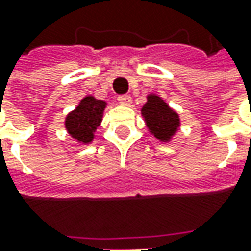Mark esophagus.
<instances>
[{"instance_id":"34e87169","label":"esophagus","mask_w":251,"mask_h":251,"mask_svg":"<svg viewBox=\"0 0 251 251\" xmlns=\"http://www.w3.org/2000/svg\"><path fill=\"white\" fill-rule=\"evenodd\" d=\"M118 102L124 106H129L131 103V97L130 95H120L118 97Z\"/></svg>"}]
</instances>
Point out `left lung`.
<instances>
[{
  "instance_id": "obj_1",
  "label": "left lung",
  "mask_w": 251,
  "mask_h": 251,
  "mask_svg": "<svg viewBox=\"0 0 251 251\" xmlns=\"http://www.w3.org/2000/svg\"><path fill=\"white\" fill-rule=\"evenodd\" d=\"M141 114L149 131L160 141H169L179 129V114L154 94L148 95V102L144 104Z\"/></svg>"
}]
</instances>
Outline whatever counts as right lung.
Instances as JSON below:
<instances>
[{
    "label": "right lung",
    "mask_w": 251,
    "mask_h": 251,
    "mask_svg": "<svg viewBox=\"0 0 251 251\" xmlns=\"http://www.w3.org/2000/svg\"><path fill=\"white\" fill-rule=\"evenodd\" d=\"M106 102L98 100L91 95L80 100L76 109L72 110L66 118V129L68 134L82 144L94 140V133L100 125Z\"/></svg>",
    "instance_id": "add662e5"
}]
</instances>
